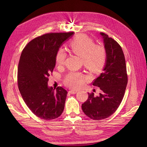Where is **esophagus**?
<instances>
[{
	"mask_svg": "<svg viewBox=\"0 0 147 147\" xmlns=\"http://www.w3.org/2000/svg\"><path fill=\"white\" fill-rule=\"evenodd\" d=\"M69 92L70 94H76L77 92H78V90H69Z\"/></svg>",
	"mask_w": 147,
	"mask_h": 147,
	"instance_id": "esophagus-1",
	"label": "esophagus"
}]
</instances>
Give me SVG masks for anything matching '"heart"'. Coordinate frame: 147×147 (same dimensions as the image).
<instances>
[{
    "instance_id": "1",
    "label": "heart",
    "mask_w": 147,
    "mask_h": 147,
    "mask_svg": "<svg viewBox=\"0 0 147 147\" xmlns=\"http://www.w3.org/2000/svg\"><path fill=\"white\" fill-rule=\"evenodd\" d=\"M73 52L83 58V64L90 71L98 73L104 68L107 59L106 49L101 45H95L94 41L86 34L74 37L69 43ZM66 58L65 51L59 48L56 53L55 60L58 65L64 63ZM86 77L79 73H70L65 79L67 85L71 88L81 87L86 81Z\"/></svg>"
}]
</instances>
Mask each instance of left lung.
I'll return each mask as SVG.
<instances>
[{
  "label": "left lung",
  "instance_id": "obj_1",
  "mask_svg": "<svg viewBox=\"0 0 147 147\" xmlns=\"http://www.w3.org/2000/svg\"><path fill=\"white\" fill-rule=\"evenodd\" d=\"M107 59L103 72L94 80L93 85L101 89L98 96L94 92L82 105L84 113L95 120L108 118L115 113L124 97L127 74L124 53L120 45L107 34L101 33Z\"/></svg>",
  "mask_w": 147,
  "mask_h": 147
}]
</instances>
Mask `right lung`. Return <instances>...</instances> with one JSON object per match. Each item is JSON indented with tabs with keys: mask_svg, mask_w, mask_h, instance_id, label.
I'll return each mask as SVG.
<instances>
[{
	"mask_svg": "<svg viewBox=\"0 0 147 147\" xmlns=\"http://www.w3.org/2000/svg\"><path fill=\"white\" fill-rule=\"evenodd\" d=\"M74 32L50 33L37 37L23 49L20 57L17 82L22 98L37 117L51 120L63 113L67 91L61 86L48 87L55 68L57 51Z\"/></svg>",
	"mask_w": 147,
	"mask_h": 147,
	"instance_id": "obj_1",
	"label": "right lung"
}]
</instances>
